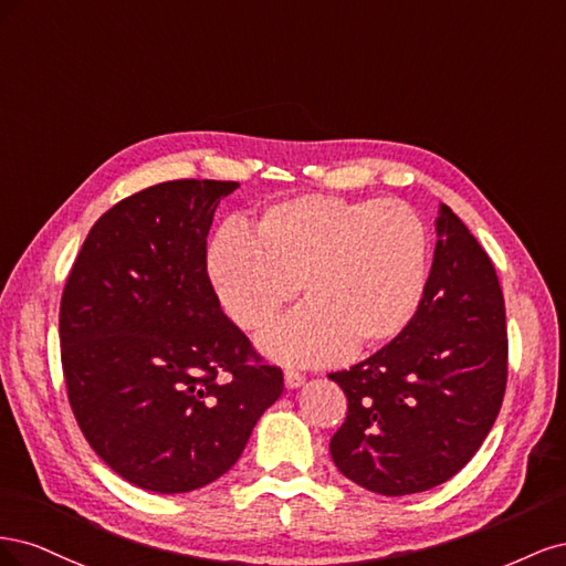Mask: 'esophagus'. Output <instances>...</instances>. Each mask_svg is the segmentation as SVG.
<instances>
[{
	"instance_id": "34e87169",
	"label": "esophagus",
	"mask_w": 566,
	"mask_h": 566,
	"mask_svg": "<svg viewBox=\"0 0 566 566\" xmlns=\"http://www.w3.org/2000/svg\"><path fill=\"white\" fill-rule=\"evenodd\" d=\"M283 378H285V387L287 389H297V387L304 385V375L300 370H293V368H287Z\"/></svg>"
}]
</instances>
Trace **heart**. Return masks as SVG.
I'll list each match as a JSON object with an SVG mask.
<instances>
[{
  "label": "heart",
  "mask_w": 566,
  "mask_h": 566,
  "mask_svg": "<svg viewBox=\"0 0 566 566\" xmlns=\"http://www.w3.org/2000/svg\"><path fill=\"white\" fill-rule=\"evenodd\" d=\"M430 256V231L406 202L302 196L269 205L250 233L221 227L205 266L248 333L271 328L300 285L306 304L262 347L279 361L321 364L397 339L420 312Z\"/></svg>",
  "instance_id": "b5f03b06"
}]
</instances>
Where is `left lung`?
<instances>
[{"label":"left lung","mask_w":566,"mask_h":566,"mask_svg":"<svg viewBox=\"0 0 566 566\" xmlns=\"http://www.w3.org/2000/svg\"><path fill=\"white\" fill-rule=\"evenodd\" d=\"M420 312L380 352L333 373L349 401L337 470L382 495L434 489L468 465L507 382L505 302L489 254L447 205Z\"/></svg>","instance_id":"obj_1"}]
</instances>
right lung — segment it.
Masks as SVG:
<instances>
[{
	"label": "right lung",
	"mask_w": 566,
	"mask_h": 566,
	"mask_svg": "<svg viewBox=\"0 0 566 566\" xmlns=\"http://www.w3.org/2000/svg\"><path fill=\"white\" fill-rule=\"evenodd\" d=\"M238 186L181 179L119 200L63 290L61 358L80 430L146 491L188 493L227 474L283 394L281 368L260 364L205 266L214 210Z\"/></svg>",
	"instance_id": "add662e5"
}]
</instances>
